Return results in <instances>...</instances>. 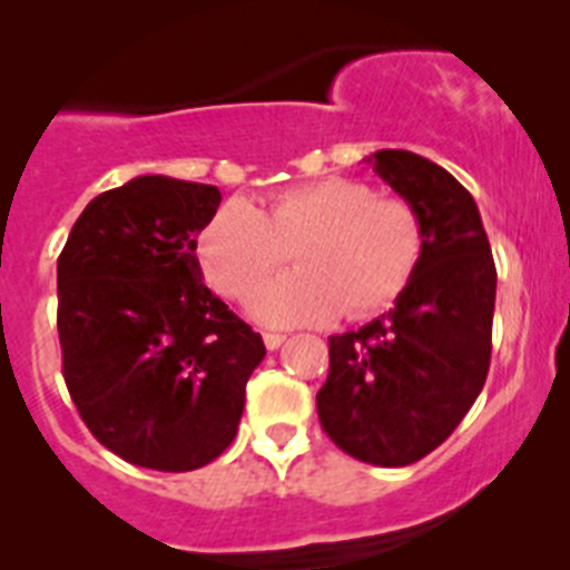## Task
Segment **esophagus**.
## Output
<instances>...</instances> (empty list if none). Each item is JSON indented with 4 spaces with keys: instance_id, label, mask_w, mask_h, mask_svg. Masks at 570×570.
<instances>
[{
    "instance_id": "obj_1",
    "label": "esophagus",
    "mask_w": 570,
    "mask_h": 570,
    "mask_svg": "<svg viewBox=\"0 0 570 570\" xmlns=\"http://www.w3.org/2000/svg\"><path fill=\"white\" fill-rule=\"evenodd\" d=\"M262 340H265V347H268V351H276V347L285 342V334H265Z\"/></svg>"
}]
</instances>
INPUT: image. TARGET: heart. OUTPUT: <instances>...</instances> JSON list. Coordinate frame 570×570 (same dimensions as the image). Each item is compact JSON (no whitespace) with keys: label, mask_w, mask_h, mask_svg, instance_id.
<instances>
[{"label":"heart","mask_w":570,"mask_h":570,"mask_svg":"<svg viewBox=\"0 0 570 570\" xmlns=\"http://www.w3.org/2000/svg\"><path fill=\"white\" fill-rule=\"evenodd\" d=\"M422 250L414 205L345 176L279 190L262 210L236 196L196 236L205 279L223 296L248 294L288 253L295 256L296 272L248 296V314L274 328L380 314L411 285Z\"/></svg>","instance_id":"b5f03b06"}]
</instances>
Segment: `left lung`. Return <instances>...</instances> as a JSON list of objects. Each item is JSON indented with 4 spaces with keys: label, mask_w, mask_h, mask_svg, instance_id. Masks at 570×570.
<instances>
[{
    "label": "left lung",
    "mask_w": 570,
    "mask_h": 570,
    "mask_svg": "<svg viewBox=\"0 0 570 570\" xmlns=\"http://www.w3.org/2000/svg\"><path fill=\"white\" fill-rule=\"evenodd\" d=\"M365 163L414 205L425 250L394 308L328 336L331 371L316 411L345 454L402 468L454 434L485 385L497 268L480 208L445 168L387 148Z\"/></svg>",
    "instance_id": "8db88e82"
}]
</instances>
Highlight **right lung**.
Segmentation results:
<instances>
[{
  "label": "right lung",
  "instance_id": "obj_1",
  "mask_svg": "<svg viewBox=\"0 0 570 570\" xmlns=\"http://www.w3.org/2000/svg\"><path fill=\"white\" fill-rule=\"evenodd\" d=\"M216 185L145 174L105 190L57 262L70 400L125 462L194 471L234 442L262 336L203 282L196 234Z\"/></svg>",
  "mask_w": 570,
  "mask_h": 570
}]
</instances>
